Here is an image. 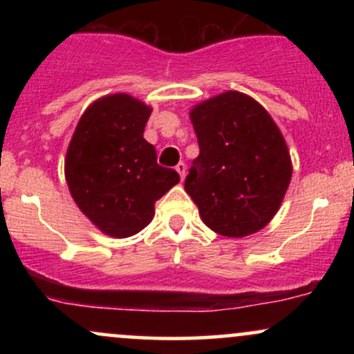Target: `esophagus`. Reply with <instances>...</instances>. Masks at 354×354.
<instances>
[{"mask_svg":"<svg viewBox=\"0 0 354 354\" xmlns=\"http://www.w3.org/2000/svg\"><path fill=\"white\" fill-rule=\"evenodd\" d=\"M176 171H178V174H180L181 181L185 180V176H186V165H185V163H178V166H176Z\"/></svg>","mask_w":354,"mask_h":354,"instance_id":"34e87169","label":"esophagus"}]
</instances>
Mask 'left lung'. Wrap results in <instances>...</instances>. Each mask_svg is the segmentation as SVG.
<instances>
[{"instance_id":"left-lung-1","label":"left lung","mask_w":354,"mask_h":354,"mask_svg":"<svg viewBox=\"0 0 354 354\" xmlns=\"http://www.w3.org/2000/svg\"><path fill=\"white\" fill-rule=\"evenodd\" d=\"M200 156L185 189L208 228L228 238L263 230L281 206L291 158L273 118L258 101L226 91L189 113Z\"/></svg>"}]
</instances>
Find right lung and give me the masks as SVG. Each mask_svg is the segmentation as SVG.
Segmentation results:
<instances>
[{"mask_svg": "<svg viewBox=\"0 0 354 354\" xmlns=\"http://www.w3.org/2000/svg\"><path fill=\"white\" fill-rule=\"evenodd\" d=\"M151 108L116 93L96 100L80 118L64 160V176L78 208L104 234L128 238L149 225L154 203L180 181L156 163L143 138Z\"/></svg>", "mask_w": 354, "mask_h": 354, "instance_id": "1", "label": "right lung"}]
</instances>
